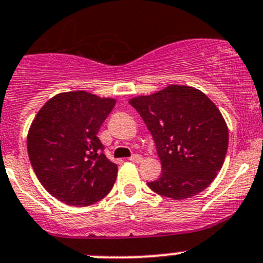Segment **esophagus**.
Returning a JSON list of instances; mask_svg holds the SVG:
<instances>
[{
    "label": "esophagus",
    "instance_id": "obj_1",
    "mask_svg": "<svg viewBox=\"0 0 263 263\" xmlns=\"http://www.w3.org/2000/svg\"><path fill=\"white\" fill-rule=\"evenodd\" d=\"M129 160H131V162H134V163H139V162H141V157H140L139 154H134V155H131V157H129Z\"/></svg>",
    "mask_w": 263,
    "mask_h": 263
}]
</instances>
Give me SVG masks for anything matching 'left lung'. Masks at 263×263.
<instances>
[{
    "instance_id": "8db88e82",
    "label": "left lung",
    "mask_w": 263,
    "mask_h": 263,
    "mask_svg": "<svg viewBox=\"0 0 263 263\" xmlns=\"http://www.w3.org/2000/svg\"><path fill=\"white\" fill-rule=\"evenodd\" d=\"M154 139L162 175L147 186L181 200L211 185L222 168L229 129L207 95L189 86L172 85L129 100Z\"/></svg>"
}]
</instances>
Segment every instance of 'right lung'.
Returning a JSON list of instances; mask_svg holds the SVG:
<instances>
[{
  "mask_svg": "<svg viewBox=\"0 0 263 263\" xmlns=\"http://www.w3.org/2000/svg\"><path fill=\"white\" fill-rule=\"evenodd\" d=\"M116 105L86 91L63 92L41 108L28 132L30 164L43 187L73 207L108 195L118 167L104 154L98 134Z\"/></svg>",
  "mask_w": 263,
  "mask_h": 263,
  "instance_id": "add662e5",
  "label": "right lung"
}]
</instances>
